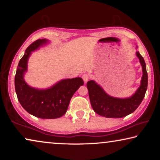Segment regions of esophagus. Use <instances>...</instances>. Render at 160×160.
Masks as SVG:
<instances>
[{
  "label": "esophagus",
  "mask_w": 160,
  "mask_h": 160,
  "mask_svg": "<svg viewBox=\"0 0 160 160\" xmlns=\"http://www.w3.org/2000/svg\"><path fill=\"white\" fill-rule=\"evenodd\" d=\"M82 79L84 80V82H85V83L88 82V80H89V75L88 74H85L82 75Z\"/></svg>",
  "instance_id": "esophagus-1"
}]
</instances>
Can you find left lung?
Here are the masks:
<instances>
[{
  "label": "left lung",
  "mask_w": 160,
  "mask_h": 160,
  "mask_svg": "<svg viewBox=\"0 0 160 160\" xmlns=\"http://www.w3.org/2000/svg\"><path fill=\"white\" fill-rule=\"evenodd\" d=\"M136 56L142 66V76L140 87L130 97L118 98L110 96L94 80L87 83L92 107L97 114L106 118H122L132 113L139 107L147 90L148 78L144 58L139 51H136Z\"/></svg>",
  "instance_id": "1"
}]
</instances>
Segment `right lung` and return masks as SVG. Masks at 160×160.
<instances>
[{"label":"right lung","mask_w":160,"mask_h":160,"mask_svg":"<svg viewBox=\"0 0 160 160\" xmlns=\"http://www.w3.org/2000/svg\"><path fill=\"white\" fill-rule=\"evenodd\" d=\"M47 39H38L29 45L20 59L15 77V88L18 101L29 113L40 118H57L66 113L72 95L84 85L81 78L63 79L47 89L29 86L24 79L28 71L29 56L33 51L47 45Z\"/></svg>","instance_id":"add662e5"}]
</instances>
